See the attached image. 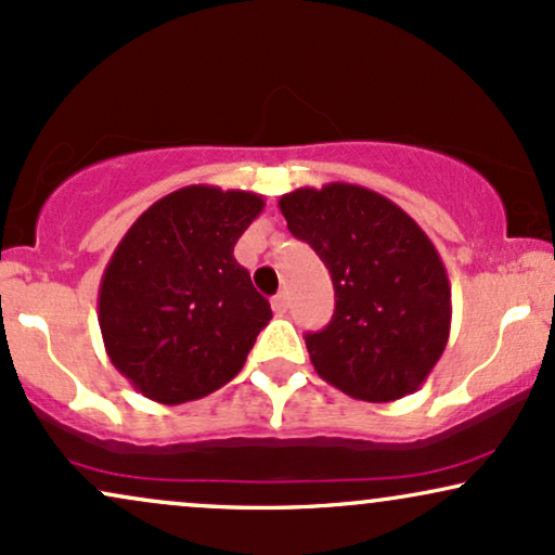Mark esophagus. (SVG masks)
<instances>
[{"label": "esophagus", "instance_id": "obj_1", "mask_svg": "<svg viewBox=\"0 0 555 555\" xmlns=\"http://www.w3.org/2000/svg\"><path fill=\"white\" fill-rule=\"evenodd\" d=\"M270 304H272V311H275L278 317H283V313L288 311V296H285V293H278V296L272 298Z\"/></svg>", "mask_w": 555, "mask_h": 555}]
</instances>
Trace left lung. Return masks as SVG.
Returning a JSON list of instances; mask_svg holds the SVG:
<instances>
[{
	"mask_svg": "<svg viewBox=\"0 0 555 555\" xmlns=\"http://www.w3.org/2000/svg\"><path fill=\"white\" fill-rule=\"evenodd\" d=\"M280 210L334 283L332 321L306 334L317 373L360 401L414 393L440 360L453 317L448 272L429 236L360 184L293 190Z\"/></svg>",
	"mask_w": 555,
	"mask_h": 555,
	"instance_id": "left-lung-1",
	"label": "left lung"
}]
</instances>
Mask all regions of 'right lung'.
Here are the masks:
<instances>
[{
  "label": "right lung",
  "instance_id": "1",
  "mask_svg": "<svg viewBox=\"0 0 555 555\" xmlns=\"http://www.w3.org/2000/svg\"><path fill=\"white\" fill-rule=\"evenodd\" d=\"M262 208V195L190 184L143 210L115 246L100 280V332L146 399H203L244 367L272 311L234 246Z\"/></svg>",
  "mask_w": 555,
  "mask_h": 555
}]
</instances>
